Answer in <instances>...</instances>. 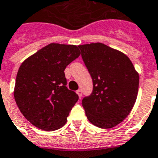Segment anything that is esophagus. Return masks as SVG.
Instances as JSON below:
<instances>
[{"label":"esophagus","instance_id":"esophagus-1","mask_svg":"<svg viewBox=\"0 0 158 158\" xmlns=\"http://www.w3.org/2000/svg\"><path fill=\"white\" fill-rule=\"evenodd\" d=\"M76 93H77V94L79 95V98H81V97H82V91H81V89L77 90Z\"/></svg>","mask_w":158,"mask_h":158}]
</instances>
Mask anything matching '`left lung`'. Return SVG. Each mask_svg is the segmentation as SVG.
Returning a JSON list of instances; mask_svg holds the SVG:
<instances>
[{"label": "left lung", "instance_id": "left-lung-1", "mask_svg": "<svg viewBox=\"0 0 158 158\" xmlns=\"http://www.w3.org/2000/svg\"><path fill=\"white\" fill-rule=\"evenodd\" d=\"M82 59L93 79V92L82 105L89 121L111 128L130 114L137 99L139 75L129 58L102 43L82 44Z\"/></svg>", "mask_w": 158, "mask_h": 158}]
</instances>
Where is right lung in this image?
Returning <instances> with one entry per match:
<instances>
[{
  "instance_id": "add662e5",
  "label": "right lung",
  "mask_w": 158,
  "mask_h": 158,
  "mask_svg": "<svg viewBox=\"0 0 158 158\" xmlns=\"http://www.w3.org/2000/svg\"><path fill=\"white\" fill-rule=\"evenodd\" d=\"M79 55L76 45L52 43L21 64L14 97L31 124L44 131H55L65 124L79 96L66 87L64 71Z\"/></svg>"
}]
</instances>
